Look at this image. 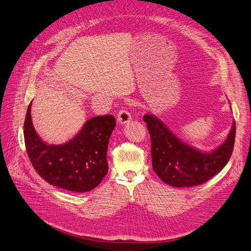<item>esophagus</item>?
<instances>
[{
	"label": "esophagus",
	"instance_id": "1",
	"mask_svg": "<svg viewBox=\"0 0 251 251\" xmlns=\"http://www.w3.org/2000/svg\"><path fill=\"white\" fill-rule=\"evenodd\" d=\"M117 119L120 124L125 125V124H127L129 120L132 119V115L126 109H122L117 114Z\"/></svg>",
	"mask_w": 251,
	"mask_h": 251
}]
</instances>
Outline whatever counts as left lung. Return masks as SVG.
<instances>
[{
  "label": "left lung",
  "instance_id": "left-lung-1",
  "mask_svg": "<svg viewBox=\"0 0 251 251\" xmlns=\"http://www.w3.org/2000/svg\"><path fill=\"white\" fill-rule=\"evenodd\" d=\"M143 120L151 140L152 168L167 184L175 187H189L202 184L218 174L233 153L236 123L226 141L212 152L205 153L183 143L151 114Z\"/></svg>",
  "mask_w": 251,
  "mask_h": 251
}]
</instances>
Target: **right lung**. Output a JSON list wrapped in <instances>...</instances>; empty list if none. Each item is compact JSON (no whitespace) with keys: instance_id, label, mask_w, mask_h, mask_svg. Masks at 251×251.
I'll return each mask as SVG.
<instances>
[{"instance_id":"right-lung-1","label":"right lung","mask_w":251,"mask_h":251,"mask_svg":"<svg viewBox=\"0 0 251 251\" xmlns=\"http://www.w3.org/2000/svg\"><path fill=\"white\" fill-rule=\"evenodd\" d=\"M115 124L114 116L99 115L88 119L69 142L48 145L35 131L29 104L24 125L28 158L36 172L49 184L70 192H89L108 172L106 154Z\"/></svg>"}]
</instances>
